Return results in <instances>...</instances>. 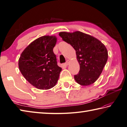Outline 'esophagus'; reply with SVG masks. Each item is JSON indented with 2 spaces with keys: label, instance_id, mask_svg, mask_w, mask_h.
Returning a JSON list of instances; mask_svg holds the SVG:
<instances>
[{
  "label": "esophagus",
  "instance_id": "obj_1",
  "mask_svg": "<svg viewBox=\"0 0 127 127\" xmlns=\"http://www.w3.org/2000/svg\"><path fill=\"white\" fill-rule=\"evenodd\" d=\"M69 60H67L66 61V62L65 63V65H66V66H67V65H68V64H69Z\"/></svg>",
  "mask_w": 127,
  "mask_h": 127
}]
</instances>
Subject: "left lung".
<instances>
[{
	"mask_svg": "<svg viewBox=\"0 0 127 127\" xmlns=\"http://www.w3.org/2000/svg\"><path fill=\"white\" fill-rule=\"evenodd\" d=\"M63 40L75 50L80 64L79 73L74 79L79 84L88 86L97 80L108 59L105 46L97 38L80 31L59 33Z\"/></svg>",
	"mask_w": 127,
	"mask_h": 127,
	"instance_id": "obj_1",
	"label": "left lung"
}]
</instances>
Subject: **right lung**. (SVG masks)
<instances>
[{
    "mask_svg": "<svg viewBox=\"0 0 127 127\" xmlns=\"http://www.w3.org/2000/svg\"><path fill=\"white\" fill-rule=\"evenodd\" d=\"M56 42V36L39 37L24 49L20 57V71L37 89L48 90L58 81L62 68L57 65L53 51Z\"/></svg>",
    "mask_w": 127,
    "mask_h": 127,
    "instance_id": "add662e5",
    "label": "right lung"
}]
</instances>
